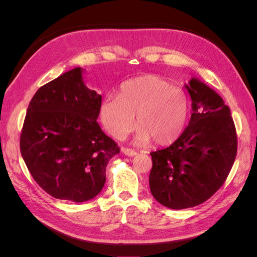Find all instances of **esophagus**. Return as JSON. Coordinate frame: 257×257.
Masks as SVG:
<instances>
[{
    "label": "esophagus",
    "instance_id": "esophagus-1",
    "mask_svg": "<svg viewBox=\"0 0 257 257\" xmlns=\"http://www.w3.org/2000/svg\"><path fill=\"white\" fill-rule=\"evenodd\" d=\"M123 152H124V154L127 155V157H131V158H133V157H135V155H137V152H135L132 149H123Z\"/></svg>",
    "mask_w": 257,
    "mask_h": 257
}]
</instances>
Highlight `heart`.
<instances>
[{
	"label": "heart",
	"mask_w": 257,
	"mask_h": 257,
	"mask_svg": "<svg viewBox=\"0 0 257 257\" xmlns=\"http://www.w3.org/2000/svg\"><path fill=\"white\" fill-rule=\"evenodd\" d=\"M188 113L184 91L155 75L124 81L118 95H106L99 107L102 124L116 139L133 130L135 114L136 146H145L152 138L157 144L175 141L185 126Z\"/></svg>",
	"instance_id": "heart-1"
}]
</instances>
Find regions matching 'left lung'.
<instances>
[{
    "label": "left lung",
    "instance_id": "1",
    "mask_svg": "<svg viewBox=\"0 0 257 257\" xmlns=\"http://www.w3.org/2000/svg\"><path fill=\"white\" fill-rule=\"evenodd\" d=\"M184 87L192 100L189 125L172 146L150 153L151 194L175 210L211 197L226 180L237 154L235 124L223 98L196 77Z\"/></svg>",
    "mask_w": 257,
    "mask_h": 257
}]
</instances>
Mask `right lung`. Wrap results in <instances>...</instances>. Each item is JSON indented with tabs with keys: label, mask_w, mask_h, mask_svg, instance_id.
<instances>
[{
	"label": "right lung",
	"mask_w": 257,
	"mask_h": 257,
	"mask_svg": "<svg viewBox=\"0 0 257 257\" xmlns=\"http://www.w3.org/2000/svg\"><path fill=\"white\" fill-rule=\"evenodd\" d=\"M76 67L37 90L29 104L20 151L41 188L73 203L103 190L108 162L120 152L97 123L102 96Z\"/></svg>",
	"instance_id": "add662e5"
}]
</instances>
